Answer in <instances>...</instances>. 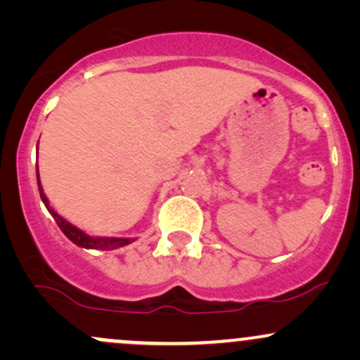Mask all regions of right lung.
<instances>
[{
  "label": "right lung",
  "mask_w": 360,
  "mask_h": 360,
  "mask_svg": "<svg viewBox=\"0 0 360 360\" xmlns=\"http://www.w3.org/2000/svg\"><path fill=\"white\" fill-rule=\"evenodd\" d=\"M37 184H39V191H40V198H42L45 208L49 210V213L52 214L53 220L57 221V225H59V229L62 230V233L65 235V237L69 238V240L76 243V245L79 247H84V249H98V250H113V249H118V247H123V245H128V243L134 242V238H101V237H89V235H86L82 230L77 229V226H74L69 223L68 220H64V218L60 217L59 213L56 212V210L52 208L51 203H49L47 196H45L44 189H42V184H40V179H39V167H37Z\"/></svg>",
  "instance_id": "right-lung-1"
}]
</instances>
